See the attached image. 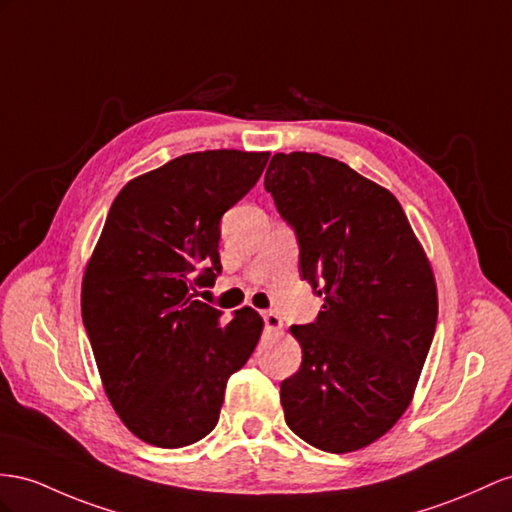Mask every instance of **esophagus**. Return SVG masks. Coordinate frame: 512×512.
Returning <instances> with one entry per match:
<instances>
[{"label":"esophagus","instance_id":"esophagus-1","mask_svg":"<svg viewBox=\"0 0 512 512\" xmlns=\"http://www.w3.org/2000/svg\"><path fill=\"white\" fill-rule=\"evenodd\" d=\"M261 318H264V326L268 331H279L283 326L281 318L274 311H264V313H261Z\"/></svg>","mask_w":512,"mask_h":512}]
</instances>
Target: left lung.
Listing matches in <instances>:
<instances>
[{
    "mask_svg": "<svg viewBox=\"0 0 512 512\" xmlns=\"http://www.w3.org/2000/svg\"><path fill=\"white\" fill-rule=\"evenodd\" d=\"M264 188L324 296L292 326L303 363L281 383L285 422L309 445L365 448L409 406L437 326V287L396 196L320 153H277Z\"/></svg>",
    "mask_w": 512,
    "mask_h": 512,
    "instance_id": "obj_1",
    "label": "left lung"
}]
</instances>
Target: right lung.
<instances>
[{"mask_svg": "<svg viewBox=\"0 0 512 512\" xmlns=\"http://www.w3.org/2000/svg\"><path fill=\"white\" fill-rule=\"evenodd\" d=\"M270 153L201 151L131 179L116 196L82 285V320L114 411L142 441L183 448L218 424L229 376L253 355L251 307L196 300L222 272V214Z\"/></svg>", "mask_w": 512, "mask_h": 512, "instance_id": "add662e5", "label": "right lung"}]
</instances>
